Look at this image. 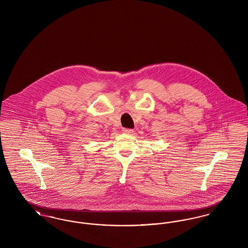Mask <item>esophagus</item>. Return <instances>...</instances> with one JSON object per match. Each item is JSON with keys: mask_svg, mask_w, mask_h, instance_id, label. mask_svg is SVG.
<instances>
[{"mask_svg": "<svg viewBox=\"0 0 248 248\" xmlns=\"http://www.w3.org/2000/svg\"><path fill=\"white\" fill-rule=\"evenodd\" d=\"M123 132H124V133H125V134H132V133L134 132V130L128 129V128H124V129H123Z\"/></svg>", "mask_w": 248, "mask_h": 248, "instance_id": "obj_1", "label": "esophagus"}]
</instances>
